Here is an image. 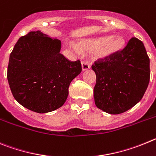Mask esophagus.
<instances>
[{"label": "esophagus", "mask_w": 156, "mask_h": 156, "mask_svg": "<svg viewBox=\"0 0 156 156\" xmlns=\"http://www.w3.org/2000/svg\"><path fill=\"white\" fill-rule=\"evenodd\" d=\"M81 66H82V70L83 71H86V70L89 69L91 68V64L88 61H81Z\"/></svg>", "instance_id": "1"}]
</instances>
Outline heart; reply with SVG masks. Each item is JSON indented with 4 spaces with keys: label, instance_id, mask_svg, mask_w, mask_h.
<instances>
[{
    "label": "heart",
    "instance_id": "heart-1",
    "mask_svg": "<svg viewBox=\"0 0 156 156\" xmlns=\"http://www.w3.org/2000/svg\"><path fill=\"white\" fill-rule=\"evenodd\" d=\"M79 45L81 48L93 50L95 57L105 59L109 58L121 50L124 45V40L120 36H107L84 40L81 41ZM71 47L76 51L79 50L74 43H71Z\"/></svg>",
    "mask_w": 156,
    "mask_h": 156
}]
</instances>
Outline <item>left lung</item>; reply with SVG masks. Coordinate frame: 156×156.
Instances as JSON below:
<instances>
[{"mask_svg": "<svg viewBox=\"0 0 156 156\" xmlns=\"http://www.w3.org/2000/svg\"><path fill=\"white\" fill-rule=\"evenodd\" d=\"M150 61L141 40L132 37L126 47L92 65L96 75L95 106L110 114H120L142 99L150 80Z\"/></svg>", "mask_w": 156, "mask_h": 156, "instance_id": "left-lung-1", "label": "left lung"}]
</instances>
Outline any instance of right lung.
Returning <instances> with one entry per match:
<instances>
[{"instance_id": "obj_1", "label": "right lung", "mask_w": 156, "mask_h": 156, "mask_svg": "<svg viewBox=\"0 0 156 156\" xmlns=\"http://www.w3.org/2000/svg\"><path fill=\"white\" fill-rule=\"evenodd\" d=\"M61 48V40L40 31L22 36L15 45L7 77L14 98L24 107L45 113L65 102L81 64L79 60L71 61L60 54Z\"/></svg>"}]
</instances>
